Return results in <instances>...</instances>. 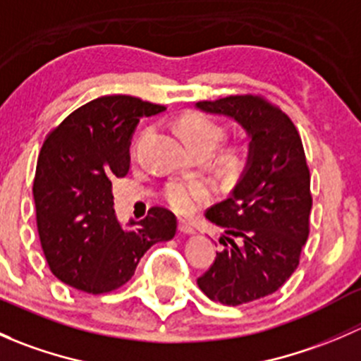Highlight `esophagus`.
<instances>
[{
	"label": "esophagus",
	"mask_w": 361,
	"mask_h": 361,
	"mask_svg": "<svg viewBox=\"0 0 361 361\" xmlns=\"http://www.w3.org/2000/svg\"><path fill=\"white\" fill-rule=\"evenodd\" d=\"M178 228H180V232H183V234H194V227H192L190 224H187L185 220H180V224H178Z\"/></svg>",
	"instance_id": "1"
}]
</instances>
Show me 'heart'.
I'll return each instance as SVG.
<instances>
[{"mask_svg": "<svg viewBox=\"0 0 361 361\" xmlns=\"http://www.w3.org/2000/svg\"><path fill=\"white\" fill-rule=\"evenodd\" d=\"M178 133L190 152H211L221 141L225 129L221 123L204 113L188 111L178 120ZM225 160L235 164L239 160V152L232 148L225 155ZM162 197L178 213H190L209 197V187L201 180H174L166 185Z\"/></svg>", "mask_w": 361, "mask_h": 361, "instance_id": "1", "label": "heart"}]
</instances>
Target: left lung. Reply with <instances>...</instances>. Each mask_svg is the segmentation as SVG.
<instances>
[{"mask_svg": "<svg viewBox=\"0 0 361 361\" xmlns=\"http://www.w3.org/2000/svg\"><path fill=\"white\" fill-rule=\"evenodd\" d=\"M197 108L231 116L251 137L246 169L231 197L206 211L225 231L224 250L197 279L211 300L248 304L278 292L300 260L312 206L307 160L290 116L265 97L228 96L199 101Z\"/></svg>", "mask_w": 361, "mask_h": 361, "instance_id": "8db88e82", "label": "left lung"}]
</instances>
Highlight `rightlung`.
<instances>
[{
  "label": "right lung",
  "instance_id": "right-lung-1",
  "mask_svg": "<svg viewBox=\"0 0 361 361\" xmlns=\"http://www.w3.org/2000/svg\"><path fill=\"white\" fill-rule=\"evenodd\" d=\"M164 110L140 97L103 96L47 134L32 183L36 225L50 271L73 288H120L150 246L176 234V216L166 207H152L130 228L120 227L113 209L111 180L129 171L137 122Z\"/></svg>",
  "mask_w": 361,
  "mask_h": 361
}]
</instances>
